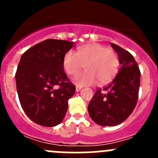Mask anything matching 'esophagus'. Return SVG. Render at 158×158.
Listing matches in <instances>:
<instances>
[{
    "mask_svg": "<svg viewBox=\"0 0 158 158\" xmlns=\"http://www.w3.org/2000/svg\"><path fill=\"white\" fill-rule=\"evenodd\" d=\"M81 89H82V87H80V86H76V92H79V91H80Z\"/></svg>",
    "mask_w": 158,
    "mask_h": 158,
    "instance_id": "esophagus-1",
    "label": "esophagus"
}]
</instances>
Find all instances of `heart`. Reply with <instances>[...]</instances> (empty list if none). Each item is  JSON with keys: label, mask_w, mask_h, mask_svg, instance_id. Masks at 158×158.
I'll return each instance as SVG.
<instances>
[{"label": "heart", "mask_w": 158, "mask_h": 158, "mask_svg": "<svg viewBox=\"0 0 158 158\" xmlns=\"http://www.w3.org/2000/svg\"><path fill=\"white\" fill-rule=\"evenodd\" d=\"M85 65L86 71L74 78L76 85H92L108 83L117 74L120 62L117 54L109 47L99 44H90L80 47L77 52L69 50L63 59V66L69 76L79 73Z\"/></svg>", "instance_id": "obj_1"}]
</instances>
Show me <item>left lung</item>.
Instances as JSON below:
<instances>
[{
    "instance_id": "8db88e82",
    "label": "left lung",
    "mask_w": 158,
    "mask_h": 158,
    "mask_svg": "<svg viewBox=\"0 0 158 158\" xmlns=\"http://www.w3.org/2000/svg\"><path fill=\"white\" fill-rule=\"evenodd\" d=\"M118 56L121 67L115 78L103 89H98L89 102L91 118L102 126H115L128 118L136 106L141 72L133 56L110 43Z\"/></svg>"
}]
</instances>
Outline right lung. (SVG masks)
Segmentation results:
<instances>
[{
	"instance_id": "1",
	"label": "right lung",
	"mask_w": 158,
	"mask_h": 158,
	"mask_svg": "<svg viewBox=\"0 0 158 158\" xmlns=\"http://www.w3.org/2000/svg\"><path fill=\"white\" fill-rule=\"evenodd\" d=\"M73 44L46 40L21 56L15 74L17 94L22 109L36 124L53 127L66 115L76 86L65 73L63 59Z\"/></svg>"
}]
</instances>
